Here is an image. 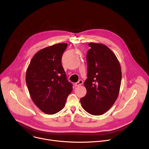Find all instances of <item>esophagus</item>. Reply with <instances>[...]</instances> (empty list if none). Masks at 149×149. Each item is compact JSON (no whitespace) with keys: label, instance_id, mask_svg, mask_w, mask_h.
Segmentation results:
<instances>
[{"label":"esophagus","instance_id":"1","mask_svg":"<svg viewBox=\"0 0 149 149\" xmlns=\"http://www.w3.org/2000/svg\"><path fill=\"white\" fill-rule=\"evenodd\" d=\"M83 84V81L82 80H81V79H80V80H79L77 82H76L75 84V87H78V86H81V85Z\"/></svg>","mask_w":149,"mask_h":149}]
</instances>
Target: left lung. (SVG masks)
Here are the masks:
<instances>
[{
	"label": "left lung",
	"instance_id": "left-lung-1",
	"mask_svg": "<svg viewBox=\"0 0 149 149\" xmlns=\"http://www.w3.org/2000/svg\"><path fill=\"white\" fill-rule=\"evenodd\" d=\"M87 54V78L84 82L86 96L80 100L82 108L94 116L107 111L118 95L121 70L115 54L100 44H88Z\"/></svg>",
	"mask_w": 149,
	"mask_h": 149
}]
</instances>
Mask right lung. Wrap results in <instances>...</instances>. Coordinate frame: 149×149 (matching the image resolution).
<instances>
[{"label":"right lung","mask_w":149,"mask_h":149,"mask_svg":"<svg viewBox=\"0 0 149 149\" xmlns=\"http://www.w3.org/2000/svg\"><path fill=\"white\" fill-rule=\"evenodd\" d=\"M67 44H58L38 52L32 58L26 74L31 97L37 107L48 114L61 110L72 90L61 63Z\"/></svg>","instance_id":"obj_1"}]
</instances>
